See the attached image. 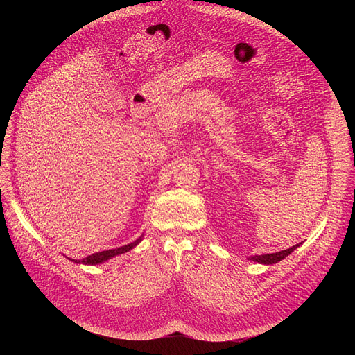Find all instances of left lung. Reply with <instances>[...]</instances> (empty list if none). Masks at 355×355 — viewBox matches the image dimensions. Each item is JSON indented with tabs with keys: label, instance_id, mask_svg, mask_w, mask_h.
I'll use <instances>...</instances> for the list:
<instances>
[{
	"label": "left lung",
	"instance_id": "1",
	"mask_svg": "<svg viewBox=\"0 0 355 355\" xmlns=\"http://www.w3.org/2000/svg\"><path fill=\"white\" fill-rule=\"evenodd\" d=\"M302 244V243H299ZM299 244H295L286 250H282V251H278V252H271V254H261V256H254V257H250L248 260H252V261H257V263H261V264H275L278 261H281L282 259H285L288 254H291V252L299 247Z\"/></svg>",
	"mask_w": 355,
	"mask_h": 355
}]
</instances>
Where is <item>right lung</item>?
<instances>
[{
	"instance_id": "obj_1",
	"label": "right lung",
	"mask_w": 355,
	"mask_h": 355,
	"mask_svg": "<svg viewBox=\"0 0 355 355\" xmlns=\"http://www.w3.org/2000/svg\"><path fill=\"white\" fill-rule=\"evenodd\" d=\"M140 241V239H137L136 241L128 244V245H123V247H119V248H114V250H107V251H101V252H95V254L92 256H88L83 260H76V263H81V264H91V266H95V264H101L107 261L108 259H112L115 256H119V254H123V252L132 250L137 243Z\"/></svg>"
}]
</instances>
